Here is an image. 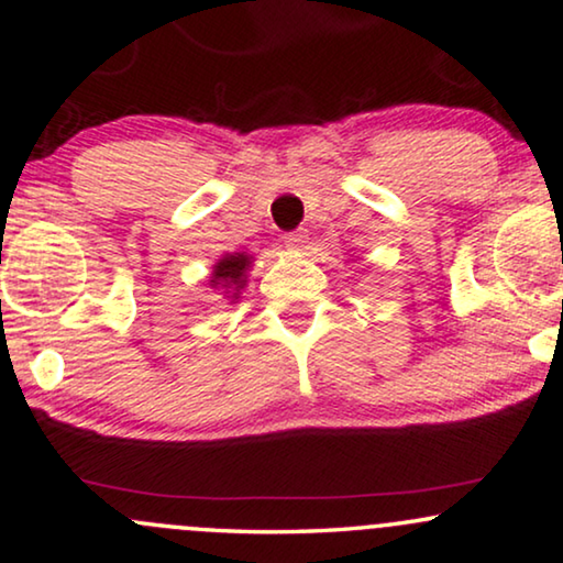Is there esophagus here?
I'll return each instance as SVG.
<instances>
[{"label":"esophagus","instance_id":"34e87169","mask_svg":"<svg viewBox=\"0 0 563 563\" xmlns=\"http://www.w3.org/2000/svg\"><path fill=\"white\" fill-rule=\"evenodd\" d=\"M305 243H307L305 230H291V233H284V245H287V249L299 251V249H305Z\"/></svg>","mask_w":563,"mask_h":563}]
</instances>
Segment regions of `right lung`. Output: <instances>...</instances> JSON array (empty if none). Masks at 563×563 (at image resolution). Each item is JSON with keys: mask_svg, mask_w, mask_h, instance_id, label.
<instances>
[{"mask_svg": "<svg viewBox=\"0 0 563 563\" xmlns=\"http://www.w3.org/2000/svg\"><path fill=\"white\" fill-rule=\"evenodd\" d=\"M249 264H251V258L245 256V253L225 256L218 266H214L212 287H225V289L233 287L235 295H238V289H241L245 284V272H249Z\"/></svg>", "mask_w": 563, "mask_h": 563, "instance_id": "obj_1", "label": "right lung"}]
</instances>
